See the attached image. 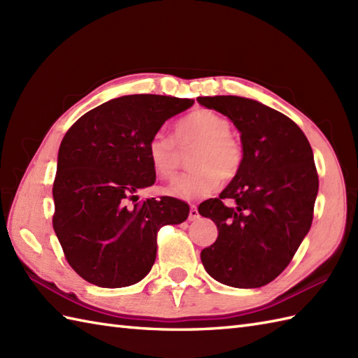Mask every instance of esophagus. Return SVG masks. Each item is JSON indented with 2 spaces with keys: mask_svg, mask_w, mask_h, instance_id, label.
<instances>
[{
  "mask_svg": "<svg viewBox=\"0 0 358 358\" xmlns=\"http://www.w3.org/2000/svg\"><path fill=\"white\" fill-rule=\"evenodd\" d=\"M199 217H200L199 209H196L195 204H192L191 209H189V220H191V222H195V220L199 218Z\"/></svg>",
  "mask_w": 358,
  "mask_h": 358,
  "instance_id": "1",
  "label": "esophagus"
}]
</instances>
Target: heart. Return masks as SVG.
<instances>
[{
  "label": "heart",
  "instance_id": "b5f03b06",
  "mask_svg": "<svg viewBox=\"0 0 358 358\" xmlns=\"http://www.w3.org/2000/svg\"><path fill=\"white\" fill-rule=\"evenodd\" d=\"M195 146L187 166L192 171L181 175L166 189L180 200H196L212 194L222 177L229 180L237 175L243 162L240 144L231 135V123L220 113L199 109L175 124L173 141L162 132L150 136L148 157L152 169L163 180L175 177L180 167V152Z\"/></svg>",
  "mask_w": 358,
  "mask_h": 358
}]
</instances>
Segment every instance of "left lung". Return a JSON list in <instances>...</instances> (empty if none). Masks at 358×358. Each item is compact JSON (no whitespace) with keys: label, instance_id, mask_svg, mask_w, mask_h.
I'll use <instances>...</instances> for the list:
<instances>
[{"label":"left lung","instance_id":"1","mask_svg":"<svg viewBox=\"0 0 358 358\" xmlns=\"http://www.w3.org/2000/svg\"><path fill=\"white\" fill-rule=\"evenodd\" d=\"M196 101L229 118L243 148L237 175L218 199L199 206L218 229L214 245L201 250V263L223 285L264 286L286 269L313 224L318 192L313 149L291 118L255 100L215 95Z\"/></svg>","mask_w":358,"mask_h":358}]
</instances>
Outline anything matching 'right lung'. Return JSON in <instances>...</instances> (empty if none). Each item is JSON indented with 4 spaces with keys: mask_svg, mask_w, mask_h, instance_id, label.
<instances>
[{
    "mask_svg": "<svg viewBox=\"0 0 358 358\" xmlns=\"http://www.w3.org/2000/svg\"><path fill=\"white\" fill-rule=\"evenodd\" d=\"M194 100L124 95L77 120L59 144L53 181V231L72 269L100 287H124L148 275L157 232L183 223L189 206L172 196L138 201L155 183L148 143Z\"/></svg>",
    "mask_w": 358,
    "mask_h": 358,
    "instance_id": "1",
    "label": "right lung"
}]
</instances>
